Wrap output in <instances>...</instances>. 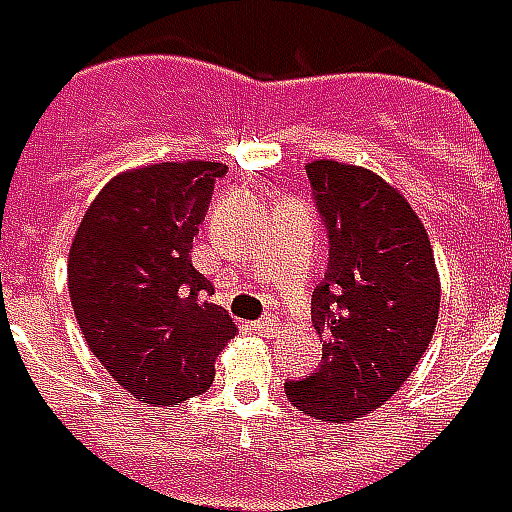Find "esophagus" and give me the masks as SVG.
<instances>
[{
  "instance_id": "obj_1",
  "label": "esophagus",
  "mask_w": 512,
  "mask_h": 512,
  "mask_svg": "<svg viewBox=\"0 0 512 512\" xmlns=\"http://www.w3.org/2000/svg\"><path fill=\"white\" fill-rule=\"evenodd\" d=\"M279 326V318H274V315H266V318H260V321L252 323V329L260 334H266V332H274Z\"/></svg>"
}]
</instances>
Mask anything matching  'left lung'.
Wrapping results in <instances>:
<instances>
[{"label":"left lung","mask_w":512,"mask_h":512,"mask_svg":"<svg viewBox=\"0 0 512 512\" xmlns=\"http://www.w3.org/2000/svg\"><path fill=\"white\" fill-rule=\"evenodd\" d=\"M312 200L329 238V268L312 293L321 365L285 395L307 417L351 422L395 395L439 321V274L406 197L370 169L312 161Z\"/></svg>","instance_id":"1"}]
</instances>
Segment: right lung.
<instances>
[{
  "label": "right lung",
  "instance_id": "1",
  "mask_svg": "<svg viewBox=\"0 0 512 512\" xmlns=\"http://www.w3.org/2000/svg\"><path fill=\"white\" fill-rule=\"evenodd\" d=\"M216 161L150 164L109 180L68 255V288L90 351L126 392L153 406H178L213 384V362L235 323L208 296L191 266Z\"/></svg>",
  "mask_w": 512,
  "mask_h": 512
}]
</instances>
